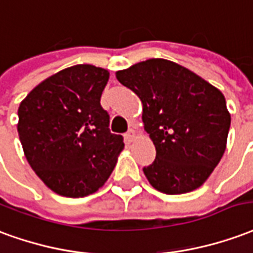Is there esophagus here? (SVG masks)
<instances>
[{"label":"esophagus","instance_id":"1","mask_svg":"<svg viewBox=\"0 0 253 253\" xmlns=\"http://www.w3.org/2000/svg\"><path fill=\"white\" fill-rule=\"evenodd\" d=\"M134 137H136V133H134L133 129H129L128 132L125 133V140H126V143H130V141H133Z\"/></svg>","mask_w":253,"mask_h":253}]
</instances>
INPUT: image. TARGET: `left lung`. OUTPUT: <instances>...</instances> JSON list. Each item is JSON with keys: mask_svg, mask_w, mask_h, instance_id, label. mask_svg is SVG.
I'll return each mask as SVG.
<instances>
[{"mask_svg": "<svg viewBox=\"0 0 253 253\" xmlns=\"http://www.w3.org/2000/svg\"><path fill=\"white\" fill-rule=\"evenodd\" d=\"M143 104V121L156 148L147 179L166 194L198 189L225 152L230 114L218 88L166 59H148L116 73Z\"/></svg>", "mask_w": 253, "mask_h": 253, "instance_id": "1", "label": "left lung"}]
</instances>
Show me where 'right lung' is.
<instances>
[{"label": "right lung", "instance_id": "obj_1", "mask_svg": "<svg viewBox=\"0 0 253 253\" xmlns=\"http://www.w3.org/2000/svg\"><path fill=\"white\" fill-rule=\"evenodd\" d=\"M108 79V70L73 66L43 81L20 104L17 130L25 158L56 194L79 198L95 193L124 148L99 104Z\"/></svg>", "mask_w": 253, "mask_h": 253}]
</instances>
